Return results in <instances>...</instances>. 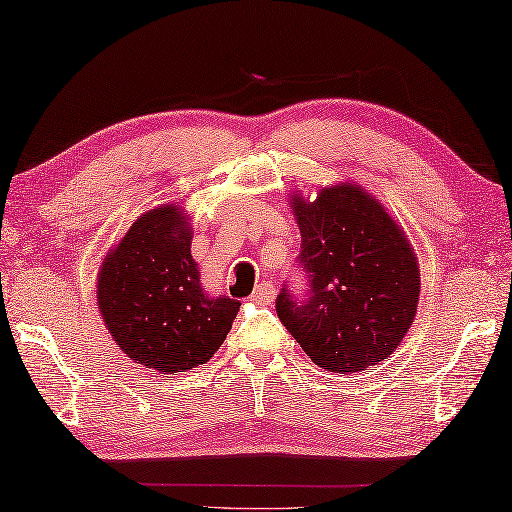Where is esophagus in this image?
<instances>
[{"label": "esophagus", "instance_id": "1", "mask_svg": "<svg viewBox=\"0 0 512 512\" xmlns=\"http://www.w3.org/2000/svg\"><path fill=\"white\" fill-rule=\"evenodd\" d=\"M274 299V286L270 281H261L258 286L251 292V301H256V304H270Z\"/></svg>", "mask_w": 512, "mask_h": 512}]
</instances>
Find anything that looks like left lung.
I'll return each mask as SVG.
<instances>
[{
  "mask_svg": "<svg viewBox=\"0 0 512 512\" xmlns=\"http://www.w3.org/2000/svg\"><path fill=\"white\" fill-rule=\"evenodd\" d=\"M301 265L311 295L286 290L276 313L301 349L326 372L354 374L381 363L406 338L420 304V263L406 231L372 192L354 181L292 192Z\"/></svg>",
  "mask_w": 512,
  "mask_h": 512,
  "instance_id": "obj_1",
  "label": "left lung"
}]
</instances>
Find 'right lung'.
<instances>
[{"instance_id":"1","label":"right lung","mask_w":512,"mask_h":512,"mask_svg":"<svg viewBox=\"0 0 512 512\" xmlns=\"http://www.w3.org/2000/svg\"><path fill=\"white\" fill-rule=\"evenodd\" d=\"M190 242V215L170 201L142 213L97 272V308L115 345L161 374L211 360L240 311L201 286Z\"/></svg>"}]
</instances>
